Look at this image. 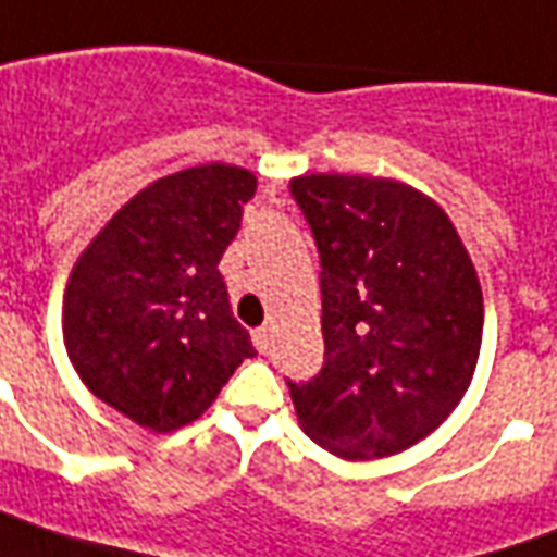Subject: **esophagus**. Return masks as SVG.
I'll return each instance as SVG.
<instances>
[{
	"mask_svg": "<svg viewBox=\"0 0 557 557\" xmlns=\"http://www.w3.org/2000/svg\"><path fill=\"white\" fill-rule=\"evenodd\" d=\"M251 342H255V348L263 354V350L270 348V330H267V326H258V330L251 333Z\"/></svg>",
	"mask_w": 557,
	"mask_h": 557,
	"instance_id": "34e87169",
	"label": "esophagus"
}]
</instances>
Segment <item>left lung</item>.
Returning a JSON list of instances; mask_svg holds the SVG:
<instances>
[{
  "label": "left lung",
  "mask_w": 557,
  "mask_h": 557,
  "mask_svg": "<svg viewBox=\"0 0 557 557\" xmlns=\"http://www.w3.org/2000/svg\"><path fill=\"white\" fill-rule=\"evenodd\" d=\"M321 255L323 366L290 386L302 432L338 459H381L432 435L471 384L483 290L447 212L411 185L290 180Z\"/></svg>",
  "instance_id": "obj_1"
}]
</instances>
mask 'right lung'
<instances>
[{
	"mask_svg": "<svg viewBox=\"0 0 557 557\" xmlns=\"http://www.w3.org/2000/svg\"><path fill=\"white\" fill-rule=\"evenodd\" d=\"M258 180L200 164L146 185L86 246L65 287V348L89 393L149 432L183 429L255 357L219 260Z\"/></svg>",
	"mask_w": 557,
	"mask_h": 557,
	"instance_id": "right-lung-1",
	"label": "right lung"
}]
</instances>
